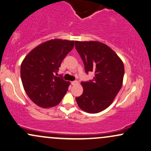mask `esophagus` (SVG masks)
I'll return each mask as SVG.
<instances>
[{
	"label": "esophagus",
	"mask_w": 151,
	"mask_h": 151,
	"mask_svg": "<svg viewBox=\"0 0 151 151\" xmlns=\"http://www.w3.org/2000/svg\"><path fill=\"white\" fill-rule=\"evenodd\" d=\"M78 81H73V82H71V84L73 85V86H76V85H78Z\"/></svg>",
	"instance_id": "34e87169"
}]
</instances>
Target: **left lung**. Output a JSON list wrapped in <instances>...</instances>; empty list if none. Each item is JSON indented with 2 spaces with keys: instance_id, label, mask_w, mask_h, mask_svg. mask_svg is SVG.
<instances>
[{
  "instance_id": "obj_1",
  "label": "left lung",
  "mask_w": 151,
  "mask_h": 151,
  "mask_svg": "<svg viewBox=\"0 0 151 151\" xmlns=\"http://www.w3.org/2000/svg\"><path fill=\"white\" fill-rule=\"evenodd\" d=\"M76 49L85 70L95 72L93 81L81 82L83 93L76 97L78 105L90 114L100 112L112 103L123 84L124 66L110 47L97 41H76Z\"/></svg>"
}]
</instances>
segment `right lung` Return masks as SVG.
<instances>
[{"label":"right lung","instance_id":"right-lung-1","mask_svg":"<svg viewBox=\"0 0 151 151\" xmlns=\"http://www.w3.org/2000/svg\"><path fill=\"white\" fill-rule=\"evenodd\" d=\"M75 43L60 39L47 41L33 49L22 61L20 75L23 87L30 100L39 107L57 105L68 91L70 82L56 76L62 61Z\"/></svg>","mask_w":151,"mask_h":151}]
</instances>
